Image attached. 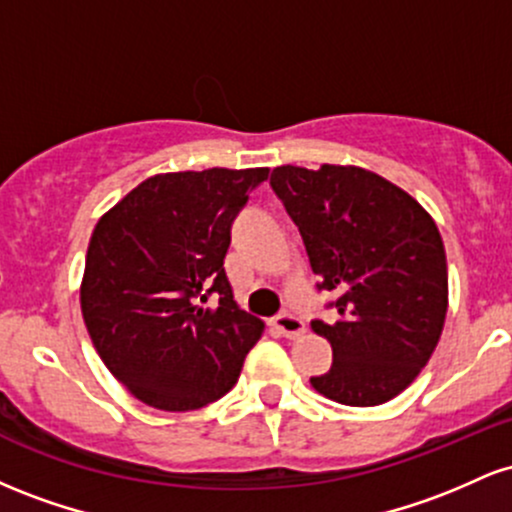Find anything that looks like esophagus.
I'll list each match as a JSON object with an SVG mask.
<instances>
[{
  "label": "esophagus",
  "mask_w": 512,
  "mask_h": 512,
  "mask_svg": "<svg viewBox=\"0 0 512 512\" xmlns=\"http://www.w3.org/2000/svg\"><path fill=\"white\" fill-rule=\"evenodd\" d=\"M274 327L279 330L281 334H284L286 339H293V337H301V334L305 332V325L303 320L298 315L293 313H281L274 317Z\"/></svg>",
  "instance_id": "34e87169"
}]
</instances>
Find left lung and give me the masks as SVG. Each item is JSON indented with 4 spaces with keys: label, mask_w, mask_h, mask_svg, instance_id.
Returning <instances> with one entry per match:
<instances>
[{
    "label": "left lung",
    "mask_w": 512,
    "mask_h": 512,
    "mask_svg": "<svg viewBox=\"0 0 512 512\" xmlns=\"http://www.w3.org/2000/svg\"><path fill=\"white\" fill-rule=\"evenodd\" d=\"M272 190L301 231L337 320H313L332 368L310 378L349 407L390 402L436 351L448 313V264L436 221L402 187L358 166H279Z\"/></svg>",
    "instance_id": "obj_1"
}]
</instances>
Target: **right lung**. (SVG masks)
I'll use <instances>...</instances> for the list:
<instances>
[{
	"instance_id": "right-lung-1",
	"label": "right lung",
	"mask_w": 512,
	"mask_h": 512,
	"mask_svg": "<svg viewBox=\"0 0 512 512\" xmlns=\"http://www.w3.org/2000/svg\"><path fill=\"white\" fill-rule=\"evenodd\" d=\"M269 168L161 173L93 228L81 313L101 361L139 402L192 411L236 385L264 322L223 272L231 223ZM214 292L220 305L204 309Z\"/></svg>"
}]
</instances>
